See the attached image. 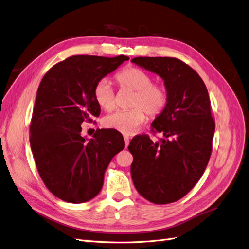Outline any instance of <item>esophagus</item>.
<instances>
[{
  "label": "esophagus",
  "instance_id": "esophagus-1",
  "mask_svg": "<svg viewBox=\"0 0 249 249\" xmlns=\"http://www.w3.org/2000/svg\"><path fill=\"white\" fill-rule=\"evenodd\" d=\"M124 142H125V146H127L129 145V143H130V137L129 136H124Z\"/></svg>",
  "mask_w": 249,
  "mask_h": 249
}]
</instances>
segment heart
<instances>
[{
  "label": "heart",
  "mask_w": 249,
  "mask_h": 249,
  "mask_svg": "<svg viewBox=\"0 0 249 249\" xmlns=\"http://www.w3.org/2000/svg\"><path fill=\"white\" fill-rule=\"evenodd\" d=\"M116 80L120 85L135 91L131 110L116 111L103 119L107 129L125 135L133 134L144 122L146 115L155 117L163 112L168 102L167 91L162 86L155 85L154 79L146 71L137 67H129L117 73ZM94 101L105 111L115 108V93L111 82L104 78L96 83L93 89Z\"/></svg>",
  "instance_id": "b5f03b06"
}]
</instances>
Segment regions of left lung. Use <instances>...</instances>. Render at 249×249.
<instances>
[{
	"label": "left lung",
	"instance_id": "obj_1",
	"mask_svg": "<svg viewBox=\"0 0 249 249\" xmlns=\"http://www.w3.org/2000/svg\"><path fill=\"white\" fill-rule=\"evenodd\" d=\"M131 61L164 81L168 102L152 123L164 139L140 135L132 139L131 175L141 196L157 205L177 201L189 192L205 171L212 152L215 123L205 83L177 58L137 57Z\"/></svg>",
	"mask_w": 249,
	"mask_h": 249
}]
</instances>
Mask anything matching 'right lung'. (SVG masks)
Segmentation results:
<instances>
[{
	"label": "right lung",
	"mask_w": 249,
	"mask_h": 249,
	"mask_svg": "<svg viewBox=\"0 0 249 249\" xmlns=\"http://www.w3.org/2000/svg\"><path fill=\"white\" fill-rule=\"evenodd\" d=\"M126 60L124 55L72 56L53 66L40 82L30 144L44 185L60 199L81 203L95 197L112 158L124 148L119 132L97 130L88 140L81 124L100 116L96 83Z\"/></svg>",
	"instance_id": "add662e5"
}]
</instances>
